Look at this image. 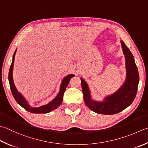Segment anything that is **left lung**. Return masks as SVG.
<instances>
[{
    "instance_id": "obj_1",
    "label": "left lung",
    "mask_w": 148,
    "mask_h": 148,
    "mask_svg": "<svg viewBox=\"0 0 148 148\" xmlns=\"http://www.w3.org/2000/svg\"><path fill=\"white\" fill-rule=\"evenodd\" d=\"M126 64V79L116 92L105 98L103 101L91 99L87 83L81 77L83 100L90 109L98 114H114L127 108L132 103L136 95L139 83V74L133 56L124 42L121 41Z\"/></svg>"
}]
</instances>
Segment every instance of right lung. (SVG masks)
<instances>
[{
    "label": "right lung",
    "instance_id": "add662e5",
    "mask_svg": "<svg viewBox=\"0 0 148 148\" xmlns=\"http://www.w3.org/2000/svg\"><path fill=\"white\" fill-rule=\"evenodd\" d=\"M16 50L15 51L14 53L13 56V60L12 64H11L10 71H9V74H8V79L10 83V86L11 90H12V93L16 101L20 105V106L23 107L24 109H26V111L32 112V113H48L50 111H53L60 106L63 101V95L64 92L66 90V88L68 85L70 79H71L72 77L74 76V74H69L66 76L65 78L63 79L62 83H61L60 92H59L57 96L53 99L52 101H51L47 105H44L39 107H33L29 106L28 104V101H26V99L23 97L22 95L18 92V90L16 88L14 82H13V63H14L15 60V56L16 53Z\"/></svg>",
    "mask_w": 148,
    "mask_h": 148
}]
</instances>
